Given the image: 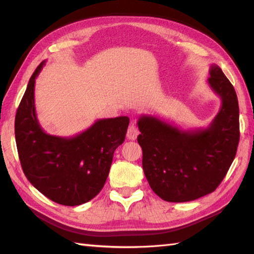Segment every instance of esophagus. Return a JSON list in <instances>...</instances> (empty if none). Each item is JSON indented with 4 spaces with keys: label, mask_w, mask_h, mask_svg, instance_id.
Listing matches in <instances>:
<instances>
[{
    "label": "esophagus",
    "mask_w": 254,
    "mask_h": 254,
    "mask_svg": "<svg viewBox=\"0 0 254 254\" xmlns=\"http://www.w3.org/2000/svg\"><path fill=\"white\" fill-rule=\"evenodd\" d=\"M138 128L135 126V124L132 123L130 127L127 128V137L128 139H131V141H134V139H136L137 135H138Z\"/></svg>",
    "instance_id": "1"
}]
</instances>
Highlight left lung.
Wrapping results in <instances>:
<instances>
[{
  "label": "left lung",
  "mask_w": 254,
  "mask_h": 254,
  "mask_svg": "<svg viewBox=\"0 0 254 254\" xmlns=\"http://www.w3.org/2000/svg\"><path fill=\"white\" fill-rule=\"evenodd\" d=\"M207 84L222 100L207 127L183 130L155 116L138 118L145 177L167 202L194 201L212 193L235 159L240 136L235 88L216 64L210 65Z\"/></svg>",
  "instance_id": "1"
}]
</instances>
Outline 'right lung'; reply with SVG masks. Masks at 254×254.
Masks as SVG:
<instances>
[{
  "mask_svg": "<svg viewBox=\"0 0 254 254\" xmlns=\"http://www.w3.org/2000/svg\"><path fill=\"white\" fill-rule=\"evenodd\" d=\"M45 63L31 75L16 112V145L31 185L53 202L76 206L90 201L104 188L113 153L124 142L130 119H99L71 137L46 133L35 107V82Z\"/></svg>",
  "mask_w": 254,
  "mask_h": 254,
  "instance_id": "obj_1",
  "label": "right lung"
}]
</instances>
